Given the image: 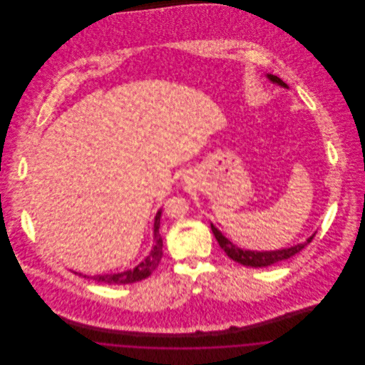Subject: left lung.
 <instances>
[{
  "label": "left lung",
  "mask_w": 365,
  "mask_h": 365,
  "mask_svg": "<svg viewBox=\"0 0 365 365\" xmlns=\"http://www.w3.org/2000/svg\"><path fill=\"white\" fill-rule=\"evenodd\" d=\"M265 76L274 85H278V86L283 87V88H289V86L278 76L271 75V73H267ZM210 228H212V232H213L215 238L217 240V242L220 245V247L226 252L227 256L231 260L237 261L245 267H252V268L269 267L272 264H277L280 261L287 260V259L293 257L297 253H299L308 243H311L314 234H316V232H313L312 235L305 242L297 243V245L290 246V247H284V249H279V250H268V252L267 250L265 252H257V250H245V249L238 247L235 243L231 242L227 237H225V234L220 230H217L212 223H210Z\"/></svg>",
  "instance_id": "8db88e82"
}]
</instances>
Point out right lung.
<instances>
[{"label": "right lung", "mask_w": 365, "mask_h": 365, "mask_svg": "<svg viewBox=\"0 0 365 365\" xmlns=\"http://www.w3.org/2000/svg\"><path fill=\"white\" fill-rule=\"evenodd\" d=\"M161 213H163V208L157 210L155 226H153V246L145 260L140 261L134 269H127V271L118 272V274L97 275V277H91V279L101 282V283H106V284H130V283H135L142 279L150 277V274L158 267V262L163 257V238L158 231ZM79 275H82V274H79ZM85 278H87L86 275H85Z\"/></svg>", "instance_id": "add662e5"}]
</instances>
